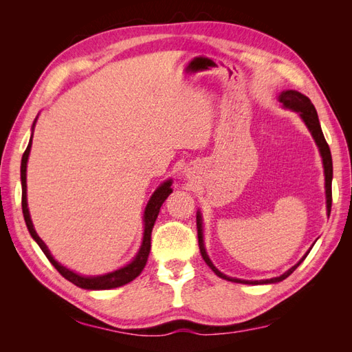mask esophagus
<instances>
[{
    "mask_svg": "<svg viewBox=\"0 0 352 352\" xmlns=\"http://www.w3.org/2000/svg\"><path fill=\"white\" fill-rule=\"evenodd\" d=\"M185 173H186V176H190V175H192V168L185 167Z\"/></svg>",
    "mask_w": 352,
    "mask_h": 352,
    "instance_id": "1",
    "label": "esophagus"
}]
</instances>
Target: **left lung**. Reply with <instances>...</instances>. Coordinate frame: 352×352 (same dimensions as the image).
<instances>
[{
    "instance_id": "obj_1",
    "label": "left lung",
    "mask_w": 352,
    "mask_h": 352,
    "mask_svg": "<svg viewBox=\"0 0 352 352\" xmlns=\"http://www.w3.org/2000/svg\"><path fill=\"white\" fill-rule=\"evenodd\" d=\"M279 102H282L283 109L287 110H292L295 113L300 114L301 120L305 123L307 129L310 131L313 140L318 148V153L322 155V162H323V168H324V189H326V210H327V216L330 214V207H332V177H333V166H332V155H330V150H329V145L324 140L323 132H322V126L320 122H318V116L317 111L314 109V105L311 104L310 98L305 97L304 94L294 91V89H286L282 91L278 97ZM197 229H198V245H199V251L202 258L208 264V267L214 272L219 278L225 279V280H230V282H235V283H247V285H267V283H278L282 282L283 279H286L287 276H289L298 265H300L305 257L310 252V248L307 251V254L304 257L298 261L295 265L289 270H286L283 274L278 276V278H273V279H265V280H243V279H236V278H229L225 273H221L212 261L210 260L208 254L206 251V245H204V229H202V216H201V211H197Z\"/></svg>"
}]
</instances>
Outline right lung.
Returning a JSON list of instances; mask_svg holds the SVG:
<instances>
[{
    "label": "right lung",
    "mask_w": 352,
    "mask_h": 352,
    "mask_svg": "<svg viewBox=\"0 0 352 352\" xmlns=\"http://www.w3.org/2000/svg\"><path fill=\"white\" fill-rule=\"evenodd\" d=\"M38 120V116L32 124V135H30V140L28 144L26 151L22 157V166H20V180H22V210H23V217L26 221V226L28 230L30 233V236L35 239V242L39 245V248L42 250L47 255V258L50 260V263L54 265V267L58 270V273L63 276V278L67 279L69 282H72L73 285H76L82 289H89V291H104V289H114V287H119L123 286L126 283L132 282L133 279H136L138 276L141 274V272L144 270L145 264L148 261V255H150V250H151V232L154 228V223L157 220V216L160 212V208H162L163 202L166 201V198L173 192L172 189V184L173 180L168 179L166 182H163L155 190L154 194L151 195L150 201H148V204L145 207L144 211V236H142V243L140 247V251L136 252V255L133 257V260L123 265V267L117 269L114 272L110 273H105V274H98V276H83L79 274L76 272H73L70 269H67L66 265H63L61 263H58L54 257H52L48 247L45 245V242L42 241L38 233L34 228V223H32L30 219V212L28 208V194H26V168H28V160H29V154H30V148H32V138H34V129H35V124Z\"/></svg>",
    "instance_id": "right-lung-1"
}]
</instances>
